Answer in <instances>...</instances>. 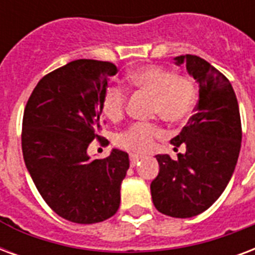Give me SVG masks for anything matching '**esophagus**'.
Masks as SVG:
<instances>
[{"mask_svg":"<svg viewBox=\"0 0 255 255\" xmlns=\"http://www.w3.org/2000/svg\"><path fill=\"white\" fill-rule=\"evenodd\" d=\"M140 160H141V156H137V155H129V163H131V167H135L136 164H139Z\"/></svg>","mask_w":255,"mask_h":255,"instance_id":"1","label":"esophagus"}]
</instances>
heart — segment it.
<instances>
[{
  "instance_id": "heart-1",
  "label": "heart",
  "mask_w": 255,
  "mask_h": 255,
  "mask_svg": "<svg viewBox=\"0 0 255 255\" xmlns=\"http://www.w3.org/2000/svg\"><path fill=\"white\" fill-rule=\"evenodd\" d=\"M129 84L139 92L152 97L151 112L163 119L178 123L191 115L197 102V84L191 76L175 75L156 65L137 68L129 75ZM127 91L110 87L102 100L103 112L112 122L123 119L127 110ZM164 135L163 128L151 122H137L120 132L116 143L132 153H145L155 147V140Z\"/></svg>"
}]
</instances>
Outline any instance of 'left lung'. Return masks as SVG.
<instances>
[{
    "mask_svg": "<svg viewBox=\"0 0 255 255\" xmlns=\"http://www.w3.org/2000/svg\"><path fill=\"white\" fill-rule=\"evenodd\" d=\"M186 64L198 81L199 100L186 127L171 143L178 152L156 155L159 174L151 183L153 206L174 218H191L203 213L225 191L234 172L242 140L240 107L226 76L203 58L184 54L175 58Z\"/></svg>",
    "mask_w": 255,
    "mask_h": 255,
    "instance_id": "8db88e82",
    "label": "left lung"
}]
</instances>
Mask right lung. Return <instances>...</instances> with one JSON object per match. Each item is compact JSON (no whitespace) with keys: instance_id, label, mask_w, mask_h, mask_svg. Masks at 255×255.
I'll return each instance as SVG.
<instances>
[{"instance_id":"add662e5","label":"right lung","mask_w":255,"mask_h":255,"mask_svg":"<svg viewBox=\"0 0 255 255\" xmlns=\"http://www.w3.org/2000/svg\"><path fill=\"white\" fill-rule=\"evenodd\" d=\"M116 65L75 60L38 81L22 118L21 145L25 164L46 205L75 223L103 222L120 206L128 153L112 149L108 158L87 153L99 131L102 100Z\"/></svg>"}]
</instances>
